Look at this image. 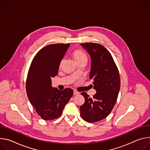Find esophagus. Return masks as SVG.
<instances>
[{"label": "esophagus", "mask_w": 150, "mask_h": 150, "mask_svg": "<svg viewBox=\"0 0 150 150\" xmlns=\"http://www.w3.org/2000/svg\"><path fill=\"white\" fill-rule=\"evenodd\" d=\"M79 94V93L78 92V91H76V90H74V95H77V94Z\"/></svg>", "instance_id": "1"}]
</instances>
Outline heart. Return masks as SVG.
<instances>
[{
	"instance_id": "b5f03b06",
	"label": "heart",
	"mask_w": 150,
	"mask_h": 150,
	"mask_svg": "<svg viewBox=\"0 0 150 150\" xmlns=\"http://www.w3.org/2000/svg\"><path fill=\"white\" fill-rule=\"evenodd\" d=\"M73 56L76 62H78L83 60H87V54H85V52L81 50H76L75 51H74Z\"/></svg>"
}]
</instances>
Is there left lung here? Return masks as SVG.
I'll use <instances>...</instances> for the list:
<instances>
[{
	"label": "left lung",
	"instance_id": "8db88e82",
	"mask_svg": "<svg viewBox=\"0 0 150 150\" xmlns=\"http://www.w3.org/2000/svg\"><path fill=\"white\" fill-rule=\"evenodd\" d=\"M81 45L90 55V79L97 92L93 98L86 93H81L85 103L80 107L81 116L88 122H96L112 112L120 90V75L111 54L104 46L93 42Z\"/></svg>",
	"mask_w": 150,
	"mask_h": 150
}]
</instances>
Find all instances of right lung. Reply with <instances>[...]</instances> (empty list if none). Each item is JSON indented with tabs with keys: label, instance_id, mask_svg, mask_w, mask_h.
Here are the masks:
<instances>
[{
	"label": "right lung",
	"instance_id": "obj_1",
	"mask_svg": "<svg viewBox=\"0 0 150 150\" xmlns=\"http://www.w3.org/2000/svg\"><path fill=\"white\" fill-rule=\"evenodd\" d=\"M70 44H53L41 49L30 65L26 91L37 114L45 120H53L62 113L65 105L73 96L71 88L63 91L52 86V77L58 73L60 63Z\"/></svg>",
	"mask_w": 150,
	"mask_h": 150
}]
</instances>
